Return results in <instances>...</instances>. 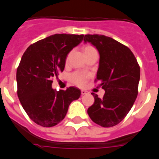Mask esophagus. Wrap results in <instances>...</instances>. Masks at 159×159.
Listing matches in <instances>:
<instances>
[{"instance_id": "1", "label": "esophagus", "mask_w": 159, "mask_h": 159, "mask_svg": "<svg viewBox=\"0 0 159 159\" xmlns=\"http://www.w3.org/2000/svg\"><path fill=\"white\" fill-rule=\"evenodd\" d=\"M87 93H88V91L84 90V89L81 90V94H82V95H85V94H87Z\"/></svg>"}]
</instances>
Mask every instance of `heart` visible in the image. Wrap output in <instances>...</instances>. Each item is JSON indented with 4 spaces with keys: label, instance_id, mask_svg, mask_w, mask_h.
<instances>
[{
    "label": "heart",
    "instance_id": "b5f03b06",
    "mask_svg": "<svg viewBox=\"0 0 159 159\" xmlns=\"http://www.w3.org/2000/svg\"><path fill=\"white\" fill-rule=\"evenodd\" d=\"M93 49H95V48H94L93 47L90 46V45H87V46L85 47L84 52H89ZM67 59H68V57H67ZM89 76L87 73H80V72H74V73H73L70 75V80H71L75 85H76V86H83L86 84V81L89 79Z\"/></svg>",
    "mask_w": 159,
    "mask_h": 159
}]
</instances>
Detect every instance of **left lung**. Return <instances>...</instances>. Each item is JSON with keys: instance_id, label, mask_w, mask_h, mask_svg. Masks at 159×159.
Listing matches in <instances>:
<instances>
[{"instance_id": "1", "label": "left lung", "mask_w": 159, "mask_h": 159, "mask_svg": "<svg viewBox=\"0 0 159 159\" xmlns=\"http://www.w3.org/2000/svg\"><path fill=\"white\" fill-rule=\"evenodd\" d=\"M100 53V64L95 82L105 90L100 99L92 93L94 103L87 110L91 120L103 128L118 125L132 107L138 93L140 66L128 47L112 38L86 34Z\"/></svg>"}]
</instances>
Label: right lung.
Wrapping results in <instances>:
<instances>
[{
    "instance_id": "right-lung-1",
    "label": "right lung",
    "mask_w": 159,
    "mask_h": 159,
    "mask_svg": "<svg viewBox=\"0 0 159 159\" xmlns=\"http://www.w3.org/2000/svg\"><path fill=\"white\" fill-rule=\"evenodd\" d=\"M83 36L53 34L31 44L23 54L17 69V93L26 114L37 125L45 128L58 125L71 102L80 97L77 88L56 91L52 83L64 70L68 53Z\"/></svg>"
}]
</instances>
